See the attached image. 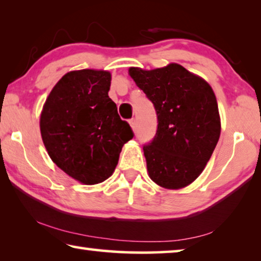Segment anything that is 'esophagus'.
I'll use <instances>...</instances> for the list:
<instances>
[{
    "label": "esophagus",
    "instance_id": "obj_1",
    "mask_svg": "<svg viewBox=\"0 0 261 261\" xmlns=\"http://www.w3.org/2000/svg\"><path fill=\"white\" fill-rule=\"evenodd\" d=\"M129 124H130V126H131L132 131L135 132V131H136V129H137V121H136V120H134V118H132V120H130Z\"/></svg>",
    "mask_w": 261,
    "mask_h": 261
}]
</instances>
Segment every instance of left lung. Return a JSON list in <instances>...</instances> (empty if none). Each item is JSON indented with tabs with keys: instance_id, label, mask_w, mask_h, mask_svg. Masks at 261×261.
Returning <instances> with one entry per match:
<instances>
[{
	"instance_id": "8db88e82",
	"label": "left lung",
	"mask_w": 261,
	"mask_h": 261,
	"mask_svg": "<svg viewBox=\"0 0 261 261\" xmlns=\"http://www.w3.org/2000/svg\"><path fill=\"white\" fill-rule=\"evenodd\" d=\"M129 74L158 115L156 135L144 146L149 178L163 189L188 187L205 169L220 138L213 88L177 63L152 70L131 67Z\"/></svg>"
}]
</instances>
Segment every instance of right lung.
<instances>
[{
	"mask_svg": "<svg viewBox=\"0 0 261 261\" xmlns=\"http://www.w3.org/2000/svg\"><path fill=\"white\" fill-rule=\"evenodd\" d=\"M112 73L83 69L53 87L40 115L43 145L53 162L79 183L93 185L113 175L130 125L108 96Z\"/></svg>",
	"mask_w": 261,
	"mask_h": 261,
	"instance_id": "1",
	"label": "right lung"
}]
</instances>
